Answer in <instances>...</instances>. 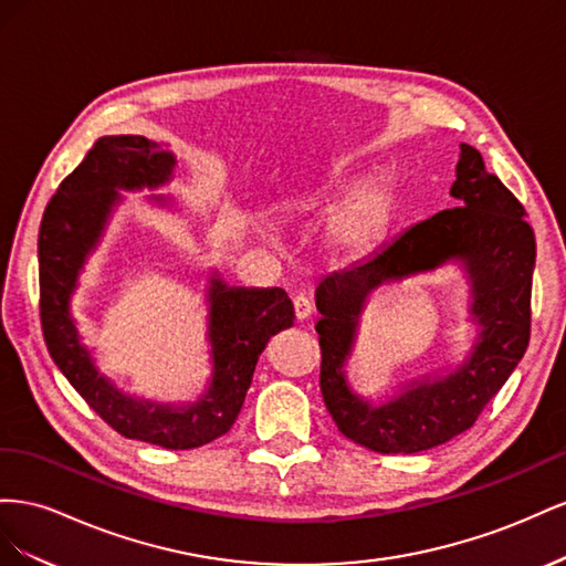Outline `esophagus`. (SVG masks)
<instances>
[{"mask_svg": "<svg viewBox=\"0 0 566 566\" xmlns=\"http://www.w3.org/2000/svg\"><path fill=\"white\" fill-rule=\"evenodd\" d=\"M294 313H296V317H298V319L311 317V313H313V305H311L308 296H303V294L294 296Z\"/></svg>", "mask_w": 566, "mask_h": 566, "instance_id": "esophagus-1", "label": "esophagus"}]
</instances>
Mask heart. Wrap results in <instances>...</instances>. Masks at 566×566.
<instances>
[{
    "instance_id": "obj_1",
    "label": "heart",
    "mask_w": 566,
    "mask_h": 566,
    "mask_svg": "<svg viewBox=\"0 0 566 566\" xmlns=\"http://www.w3.org/2000/svg\"><path fill=\"white\" fill-rule=\"evenodd\" d=\"M346 177H334L332 187H346ZM394 187L386 177H373L350 191L325 224V244L338 258H358L373 249L389 228Z\"/></svg>"
}]
</instances>
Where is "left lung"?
Segmentation results:
<instances>
[{
    "mask_svg": "<svg viewBox=\"0 0 566 566\" xmlns=\"http://www.w3.org/2000/svg\"><path fill=\"white\" fill-rule=\"evenodd\" d=\"M450 197L455 208L412 224L365 261L327 274L315 289L322 398L338 431L375 453H419L470 429L528 346L536 237L524 220V206L470 144H460ZM450 260L465 268L473 284L471 312L480 325L473 353L450 374L413 380L373 407L345 379L366 296L386 281Z\"/></svg>",
    "mask_w": 566,
    "mask_h": 566,
    "instance_id": "8db88e82",
    "label": "left lung"
}]
</instances>
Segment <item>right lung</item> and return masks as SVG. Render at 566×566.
Wrapping results in <instances>:
<instances>
[{"instance_id": "right-lung-1", "label": "right lung", "mask_w": 566, "mask_h": 566, "mask_svg": "<svg viewBox=\"0 0 566 566\" xmlns=\"http://www.w3.org/2000/svg\"><path fill=\"white\" fill-rule=\"evenodd\" d=\"M175 156L160 142L113 135L94 147L46 203L40 255V319L56 367L108 427L125 439L168 450H189L228 433L244 406L253 369L270 338L294 325V305L284 289L228 286L218 274L208 282V344L213 377L189 406L142 400L123 394L99 375L71 315V296L87 255L99 244L118 189H158L170 182ZM166 203L164 197H151Z\"/></svg>"}]
</instances>
